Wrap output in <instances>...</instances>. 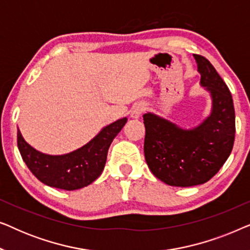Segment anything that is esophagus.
Returning <instances> with one entry per match:
<instances>
[{"instance_id": "esophagus-1", "label": "esophagus", "mask_w": 250, "mask_h": 250, "mask_svg": "<svg viewBox=\"0 0 250 250\" xmlns=\"http://www.w3.org/2000/svg\"><path fill=\"white\" fill-rule=\"evenodd\" d=\"M145 104H135L131 109V117L132 118H139L143 111H145Z\"/></svg>"}]
</instances>
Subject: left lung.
Here are the masks:
<instances>
[{
	"label": "left lung",
	"instance_id": "8db88e82",
	"mask_svg": "<svg viewBox=\"0 0 250 250\" xmlns=\"http://www.w3.org/2000/svg\"><path fill=\"white\" fill-rule=\"evenodd\" d=\"M200 85L209 92L211 110L196 127L184 129L152 112L143 115L145 157L157 179L173 187L206 183L230 156L235 134V114L230 90L203 56L194 54Z\"/></svg>",
	"mask_w": 250,
	"mask_h": 250
}]
</instances>
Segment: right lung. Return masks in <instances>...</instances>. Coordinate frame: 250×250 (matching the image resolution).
<instances>
[{
	"label": "right lung",
	"instance_id": "obj_1",
	"mask_svg": "<svg viewBox=\"0 0 250 250\" xmlns=\"http://www.w3.org/2000/svg\"><path fill=\"white\" fill-rule=\"evenodd\" d=\"M127 118L105 126L90 142L66 155H46L34 149L18 128L17 143L22 160L30 172L46 186L62 190L87 187L101 175L112 140L122 131Z\"/></svg>",
	"mask_w": 250,
	"mask_h": 250
}]
</instances>
